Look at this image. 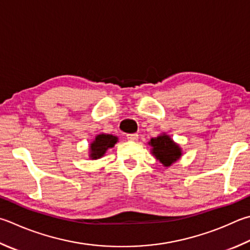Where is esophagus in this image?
Here are the masks:
<instances>
[{
    "label": "esophagus",
    "mask_w": 250,
    "mask_h": 250,
    "mask_svg": "<svg viewBox=\"0 0 250 250\" xmlns=\"http://www.w3.org/2000/svg\"><path fill=\"white\" fill-rule=\"evenodd\" d=\"M126 139L130 141H137L139 139V134L138 133H131V134H126Z\"/></svg>",
    "instance_id": "34e87169"
}]
</instances>
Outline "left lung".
I'll use <instances>...</instances> for the list:
<instances>
[{
	"instance_id": "1",
	"label": "left lung",
	"mask_w": 250,
	"mask_h": 250,
	"mask_svg": "<svg viewBox=\"0 0 250 250\" xmlns=\"http://www.w3.org/2000/svg\"><path fill=\"white\" fill-rule=\"evenodd\" d=\"M148 144L152 146L153 155L166 167L178 161L183 154L179 145L165 133L158 135L157 138H152Z\"/></svg>"
}]
</instances>
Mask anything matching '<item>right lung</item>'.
<instances>
[{"label":"right lung","mask_w":250,"mask_h":250,"mask_svg":"<svg viewBox=\"0 0 250 250\" xmlns=\"http://www.w3.org/2000/svg\"><path fill=\"white\" fill-rule=\"evenodd\" d=\"M118 142V138L111 134H98L89 145V157L97 160L105 155L108 148L113 147Z\"/></svg>","instance_id":"right-lung-1"}]
</instances>
